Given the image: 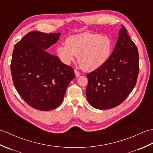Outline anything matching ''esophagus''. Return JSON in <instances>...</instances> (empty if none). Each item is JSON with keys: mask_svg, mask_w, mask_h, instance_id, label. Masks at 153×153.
I'll use <instances>...</instances> for the list:
<instances>
[{"mask_svg": "<svg viewBox=\"0 0 153 153\" xmlns=\"http://www.w3.org/2000/svg\"><path fill=\"white\" fill-rule=\"evenodd\" d=\"M74 72H75V74H76V77H79L80 76L81 73L79 72V71H77V70H74Z\"/></svg>", "mask_w": 153, "mask_h": 153, "instance_id": "34e87169", "label": "esophagus"}]
</instances>
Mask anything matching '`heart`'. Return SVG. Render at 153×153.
<instances>
[{
  "mask_svg": "<svg viewBox=\"0 0 153 153\" xmlns=\"http://www.w3.org/2000/svg\"><path fill=\"white\" fill-rule=\"evenodd\" d=\"M65 45L56 48L60 60L69 64L78 56L80 67L86 71H92L103 66L112 50V42L108 36L89 32L69 37Z\"/></svg>",
  "mask_w": 153,
  "mask_h": 153,
  "instance_id": "obj_1",
  "label": "heart"
}]
</instances>
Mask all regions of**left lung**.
<instances>
[{
  "mask_svg": "<svg viewBox=\"0 0 153 153\" xmlns=\"http://www.w3.org/2000/svg\"><path fill=\"white\" fill-rule=\"evenodd\" d=\"M139 68L137 48L122 25L108 60L87 74L86 97L91 106L97 109H110L123 102L136 85Z\"/></svg>",
  "mask_w": 153,
  "mask_h": 153,
  "instance_id": "obj_1",
  "label": "left lung"
}]
</instances>
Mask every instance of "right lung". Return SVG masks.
<instances>
[{
    "instance_id": "right-lung-1",
    "label": "right lung",
    "mask_w": 153,
    "mask_h": 153,
    "mask_svg": "<svg viewBox=\"0 0 153 153\" xmlns=\"http://www.w3.org/2000/svg\"><path fill=\"white\" fill-rule=\"evenodd\" d=\"M61 33L29 32L14 45L10 70L19 95L30 106L48 111L57 108L76 76L72 67L45 51Z\"/></svg>"
}]
</instances>
